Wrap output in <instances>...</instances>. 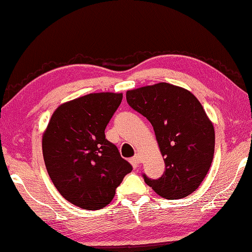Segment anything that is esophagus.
I'll return each mask as SVG.
<instances>
[{"label": "esophagus", "instance_id": "1", "mask_svg": "<svg viewBox=\"0 0 252 252\" xmlns=\"http://www.w3.org/2000/svg\"><path fill=\"white\" fill-rule=\"evenodd\" d=\"M130 163L133 166V168H137L139 165H140V156H139V155L133 156L132 158L130 159Z\"/></svg>", "mask_w": 252, "mask_h": 252}]
</instances>
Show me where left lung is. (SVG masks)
Returning a JSON list of instances; mask_svg holds the SVG:
<instances>
[{"instance_id":"8db88e82","label":"left lung","mask_w":252,"mask_h":252,"mask_svg":"<svg viewBox=\"0 0 252 252\" xmlns=\"http://www.w3.org/2000/svg\"><path fill=\"white\" fill-rule=\"evenodd\" d=\"M126 102L147 118L164 157V174L145 182L165 199H181L200 186L215 149L213 123L189 90L166 82L126 92Z\"/></svg>"}]
</instances>
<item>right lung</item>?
Here are the masks:
<instances>
[{
  "mask_svg": "<svg viewBox=\"0 0 252 252\" xmlns=\"http://www.w3.org/2000/svg\"><path fill=\"white\" fill-rule=\"evenodd\" d=\"M122 94L96 93L56 108L43 134L47 173L60 193L78 207L104 208L132 166L105 138Z\"/></svg>",
  "mask_w": 252,
  "mask_h": 252,
  "instance_id": "1",
  "label": "right lung"
}]
</instances>
